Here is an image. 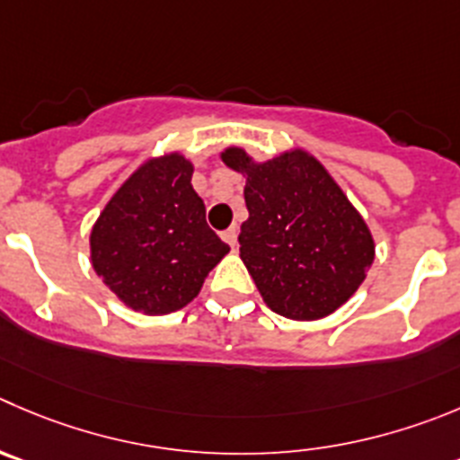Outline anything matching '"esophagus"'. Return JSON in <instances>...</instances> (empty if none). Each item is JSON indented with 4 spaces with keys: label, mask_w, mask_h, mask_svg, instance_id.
I'll return each instance as SVG.
<instances>
[{
    "label": "esophagus",
    "mask_w": 460,
    "mask_h": 460,
    "mask_svg": "<svg viewBox=\"0 0 460 460\" xmlns=\"http://www.w3.org/2000/svg\"><path fill=\"white\" fill-rule=\"evenodd\" d=\"M237 234H239V230H237V227H227V230H223V233H221V237H223V242H226L227 243V246H237Z\"/></svg>",
    "instance_id": "1"
}]
</instances>
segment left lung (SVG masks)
I'll return each instance as SVG.
<instances>
[{"mask_svg":"<svg viewBox=\"0 0 460 460\" xmlns=\"http://www.w3.org/2000/svg\"><path fill=\"white\" fill-rule=\"evenodd\" d=\"M221 160L246 178L239 257L266 307L291 321L343 307L373 266L375 239L323 162L298 146L261 162L227 146Z\"/></svg>","mask_w":460,"mask_h":460,"instance_id":"left-lung-1","label":"left lung"}]
</instances>
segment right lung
<instances>
[{"label": "right lung", "instance_id": "obj_1", "mask_svg": "<svg viewBox=\"0 0 460 460\" xmlns=\"http://www.w3.org/2000/svg\"><path fill=\"white\" fill-rule=\"evenodd\" d=\"M181 151L151 155L111 196L92 226L90 261L128 309L164 316L187 307L230 252L205 221Z\"/></svg>", "mask_w": 460, "mask_h": 460}]
</instances>
